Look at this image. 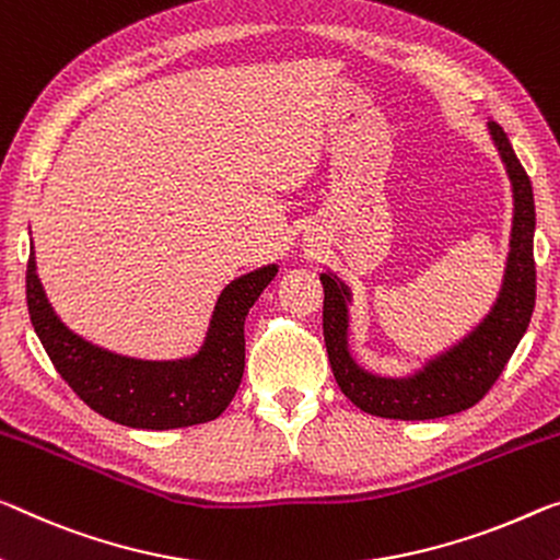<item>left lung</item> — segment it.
<instances>
[{
  "label": "left lung",
  "instance_id": "8db88e82",
  "mask_svg": "<svg viewBox=\"0 0 560 560\" xmlns=\"http://www.w3.org/2000/svg\"><path fill=\"white\" fill-rule=\"evenodd\" d=\"M490 137L501 154L513 187L511 253L505 260L503 285L493 307L466 338L441 355L428 360L423 370L408 377H383L368 373L348 348V303L350 288L338 275L320 272L325 290L323 335L335 381L346 398L360 410L393 420H433L468 410L493 388L523 332L528 330L536 305V262H533V232L536 205L526 170L515 158L503 127L488 122Z\"/></svg>",
  "mask_w": 560,
  "mask_h": 560
}]
</instances>
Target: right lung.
Wrapping results in <instances>:
<instances>
[{"label":"right lung","mask_w":560,"mask_h":560,"mask_svg":"<svg viewBox=\"0 0 560 560\" xmlns=\"http://www.w3.org/2000/svg\"><path fill=\"white\" fill-rule=\"evenodd\" d=\"M278 275L265 265L220 292L202 348L192 358L137 360L74 335L51 310L34 250L27 262V307L51 365L88 406L119 425L187 428L214 420L235 398L245 370V317Z\"/></svg>","instance_id":"1"}]
</instances>
